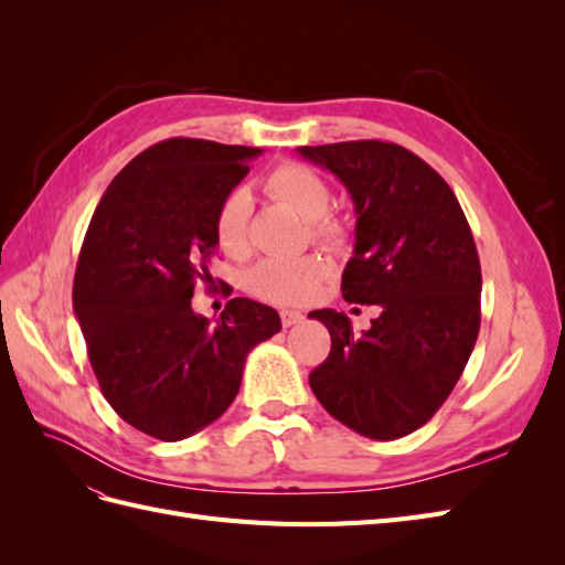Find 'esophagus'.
I'll list each match as a JSON object with an SVG mask.
<instances>
[{"label": "esophagus", "instance_id": "esophagus-1", "mask_svg": "<svg viewBox=\"0 0 565 565\" xmlns=\"http://www.w3.org/2000/svg\"><path fill=\"white\" fill-rule=\"evenodd\" d=\"M280 320H282L285 328H292V324H299L303 320V313L292 311V309H282L280 311Z\"/></svg>", "mask_w": 565, "mask_h": 565}]
</instances>
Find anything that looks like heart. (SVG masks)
I'll return each mask as SVG.
<instances>
[{
    "label": "heart",
    "instance_id": "1",
    "mask_svg": "<svg viewBox=\"0 0 565 565\" xmlns=\"http://www.w3.org/2000/svg\"><path fill=\"white\" fill-rule=\"evenodd\" d=\"M266 193L287 207H292L303 221H309L311 237L320 245L337 247L344 243L347 231L339 224L332 210V188L311 167L285 162L273 169L264 181ZM252 214L254 200L247 188L237 185L221 200L214 231L218 247L231 256H245L252 247ZM330 276V264L322 256H301V259H278L270 256L249 273V289L273 303H306L311 301L324 278Z\"/></svg>",
    "mask_w": 565,
    "mask_h": 565
}]
</instances>
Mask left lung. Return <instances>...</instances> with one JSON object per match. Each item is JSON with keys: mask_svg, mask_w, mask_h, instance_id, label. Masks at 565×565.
Wrapping results in <instances>:
<instances>
[{"mask_svg": "<svg viewBox=\"0 0 565 565\" xmlns=\"http://www.w3.org/2000/svg\"><path fill=\"white\" fill-rule=\"evenodd\" d=\"M353 202L355 245L341 292L380 306L361 337L322 309L328 361L309 374L320 405L355 434H413L446 403L481 328V262L450 185L415 152L384 141L297 148Z\"/></svg>", "mask_w": 565, "mask_h": 565, "instance_id": "8db88e82", "label": "left lung"}]
</instances>
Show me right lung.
<instances>
[{
	"label": "right lung",
	"mask_w": 565,
	"mask_h": 565,
	"mask_svg": "<svg viewBox=\"0 0 565 565\" xmlns=\"http://www.w3.org/2000/svg\"><path fill=\"white\" fill-rule=\"evenodd\" d=\"M262 148L160 141L100 198L84 235L73 311L100 391L134 429L183 440L226 413L249 351L280 332L270 306L235 297L214 324L193 311L212 282L214 218Z\"/></svg>",
	"instance_id": "obj_1"
}]
</instances>
